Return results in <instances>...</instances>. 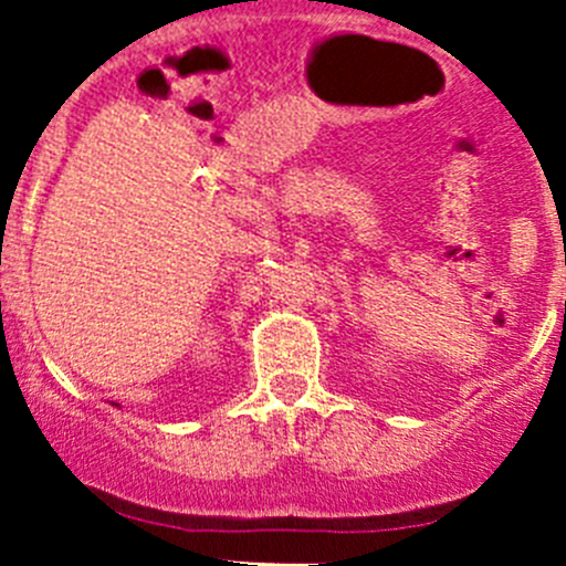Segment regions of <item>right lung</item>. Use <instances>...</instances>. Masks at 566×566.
<instances>
[{
    "label": "right lung",
    "instance_id": "add662e5",
    "mask_svg": "<svg viewBox=\"0 0 566 566\" xmlns=\"http://www.w3.org/2000/svg\"><path fill=\"white\" fill-rule=\"evenodd\" d=\"M113 406H120V403H113Z\"/></svg>",
    "mask_w": 566,
    "mask_h": 566
}]
</instances>
